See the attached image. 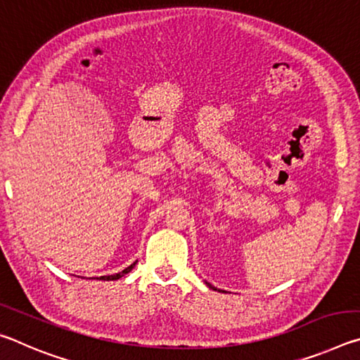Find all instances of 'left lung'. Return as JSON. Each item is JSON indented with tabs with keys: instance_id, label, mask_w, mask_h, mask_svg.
Returning <instances> with one entry per match:
<instances>
[{
	"instance_id": "8db88e82",
	"label": "left lung",
	"mask_w": 360,
	"mask_h": 360,
	"mask_svg": "<svg viewBox=\"0 0 360 360\" xmlns=\"http://www.w3.org/2000/svg\"><path fill=\"white\" fill-rule=\"evenodd\" d=\"M206 284H208V283H206ZM208 285H210V288H211V289H212V285H211V284H208Z\"/></svg>"
}]
</instances>
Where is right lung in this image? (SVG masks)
I'll return each instance as SVG.
<instances>
[{
	"label": "right lung",
	"instance_id": "1",
	"mask_svg": "<svg viewBox=\"0 0 360 360\" xmlns=\"http://www.w3.org/2000/svg\"><path fill=\"white\" fill-rule=\"evenodd\" d=\"M136 265V262H133V264L130 265V266H127L125 270H122L120 273H115V275H109V276H101L100 279H103V281H115V279H119V278H122V276H125L127 273H130L131 271V268Z\"/></svg>",
	"mask_w": 360,
	"mask_h": 360
}]
</instances>
